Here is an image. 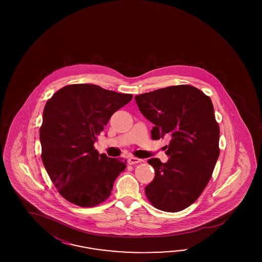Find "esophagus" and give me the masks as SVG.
Listing matches in <instances>:
<instances>
[{
	"instance_id": "1",
	"label": "esophagus",
	"mask_w": 262,
	"mask_h": 262,
	"mask_svg": "<svg viewBox=\"0 0 262 262\" xmlns=\"http://www.w3.org/2000/svg\"><path fill=\"white\" fill-rule=\"evenodd\" d=\"M141 161H143L142 159H137V158H135V157H130L129 159H127V162H128L129 165H134V164L139 163Z\"/></svg>"
}]
</instances>
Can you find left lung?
Returning <instances> with one entry per match:
<instances>
[{
    "label": "left lung",
    "instance_id": "left-lung-1",
    "mask_svg": "<svg viewBox=\"0 0 262 262\" xmlns=\"http://www.w3.org/2000/svg\"><path fill=\"white\" fill-rule=\"evenodd\" d=\"M143 115L151 122V138L164 136L169 159H151L155 179L145 187L152 206L178 212L192 205L206 188L220 154V128L208 96L192 85L160 88L135 96Z\"/></svg>",
    "mask_w": 262,
    "mask_h": 262
}]
</instances>
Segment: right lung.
<instances>
[{
  "label": "right lung",
  "mask_w": 262,
  "mask_h": 262,
  "mask_svg": "<svg viewBox=\"0 0 262 262\" xmlns=\"http://www.w3.org/2000/svg\"><path fill=\"white\" fill-rule=\"evenodd\" d=\"M132 99V94L83 83L66 85L48 100L40 127L41 159L68 202L91 207L111 196L127 160L100 155L94 143L111 115Z\"/></svg>",
  "instance_id": "right-lung-1"
}]
</instances>
